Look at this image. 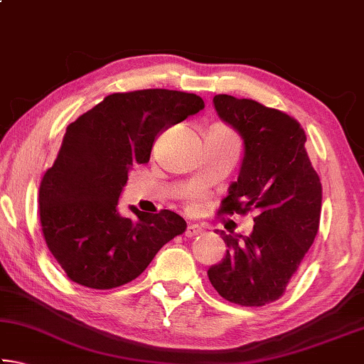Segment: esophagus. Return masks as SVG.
I'll return each mask as SVG.
<instances>
[{"instance_id":"1","label":"esophagus","mask_w":364,"mask_h":364,"mask_svg":"<svg viewBox=\"0 0 364 364\" xmlns=\"http://www.w3.org/2000/svg\"><path fill=\"white\" fill-rule=\"evenodd\" d=\"M202 232V226L199 225H189L186 228V231H184V234H186V237H194L197 236V234Z\"/></svg>"}]
</instances>
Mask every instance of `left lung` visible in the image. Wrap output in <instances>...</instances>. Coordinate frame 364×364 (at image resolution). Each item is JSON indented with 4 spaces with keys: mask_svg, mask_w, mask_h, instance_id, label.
<instances>
[{
    "mask_svg": "<svg viewBox=\"0 0 364 364\" xmlns=\"http://www.w3.org/2000/svg\"><path fill=\"white\" fill-rule=\"evenodd\" d=\"M218 117L244 141L237 181L220 213L257 212L249 236L217 231L226 244L223 260L208 268L221 297L242 306L278 300L315 241L323 188L305 149L300 123L252 100L217 95Z\"/></svg>",
    "mask_w": 364,
    "mask_h": 364,
    "instance_id": "8db88e82",
    "label": "left lung"
}]
</instances>
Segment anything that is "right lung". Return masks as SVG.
<instances>
[{"instance_id": "right-lung-1", "label": "right lung", "mask_w": 364, "mask_h": 364, "mask_svg": "<svg viewBox=\"0 0 364 364\" xmlns=\"http://www.w3.org/2000/svg\"><path fill=\"white\" fill-rule=\"evenodd\" d=\"M204 107L200 96L183 91L114 93L67 127L38 202L48 249L70 281L102 291L127 284L184 232L175 212L130 205L134 217L127 218L117 205L128 171L149 162L159 134Z\"/></svg>"}]
</instances>
